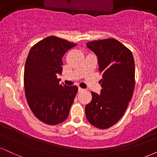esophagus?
<instances>
[{
	"instance_id": "esophagus-1",
	"label": "esophagus",
	"mask_w": 157,
	"mask_h": 157,
	"mask_svg": "<svg viewBox=\"0 0 157 157\" xmlns=\"http://www.w3.org/2000/svg\"><path fill=\"white\" fill-rule=\"evenodd\" d=\"M84 91V89H82V88H80V87L78 88V91H79V92H82V91Z\"/></svg>"
}]
</instances>
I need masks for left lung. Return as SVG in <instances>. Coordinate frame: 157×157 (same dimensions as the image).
Returning a JSON list of instances; mask_svg holds the SVG:
<instances>
[{
    "label": "left lung",
    "instance_id": "8db88e82",
    "mask_svg": "<svg viewBox=\"0 0 157 157\" xmlns=\"http://www.w3.org/2000/svg\"><path fill=\"white\" fill-rule=\"evenodd\" d=\"M86 46L97 57L102 73L100 94L91 91L86 117L91 125L106 129L116 124L125 112L135 85V64L130 50L116 39L89 42Z\"/></svg>",
    "mask_w": 157,
    "mask_h": 157
}]
</instances>
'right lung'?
I'll return each mask as SVG.
<instances>
[{"mask_svg": "<svg viewBox=\"0 0 157 157\" xmlns=\"http://www.w3.org/2000/svg\"><path fill=\"white\" fill-rule=\"evenodd\" d=\"M77 44L49 36L33 46L24 68V88L30 109L40 121L55 125L68 117L78 88L59 83L62 58Z\"/></svg>", "mask_w": 157, "mask_h": 157, "instance_id": "add662e5", "label": "right lung"}]
</instances>
